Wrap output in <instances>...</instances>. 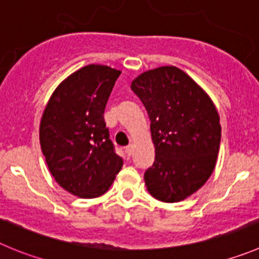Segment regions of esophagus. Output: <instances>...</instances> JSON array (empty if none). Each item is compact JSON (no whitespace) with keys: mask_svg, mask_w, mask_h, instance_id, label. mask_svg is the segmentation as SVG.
Segmentation results:
<instances>
[{"mask_svg":"<svg viewBox=\"0 0 259 259\" xmlns=\"http://www.w3.org/2000/svg\"><path fill=\"white\" fill-rule=\"evenodd\" d=\"M125 152H126L127 156H132L133 152H134V147H133V144H129V146L125 148Z\"/></svg>","mask_w":259,"mask_h":259,"instance_id":"34e87169","label":"esophagus"}]
</instances>
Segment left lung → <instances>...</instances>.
Returning a JSON list of instances; mask_svg holds the SVG:
<instances>
[{
  "instance_id": "1",
  "label": "left lung",
  "mask_w": 259,
  "mask_h": 259,
  "mask_svg": "<svg viewBox=\"0 0 259 259\" xmlns=\"http://www.w3.org/2000/svg\"><path fill=\"white\" fill-rule=\"evenodd\" d=\"M151 120L154 162L144 172L148 192L179 202L202 187L213 171L221 142L216 107L206 92L175 66L149 70L132 87Z\"/></svg>"
}]
</instances>
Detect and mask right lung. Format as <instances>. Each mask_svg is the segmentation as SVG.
<instances>
[{
    "instance_id": "obj_1",
    "label": "right lung",
    "mask_w": 259,
    "mask_h": 259,
    "mask_svg": "<svg viewBox=\"0 0 259 259\" xmlns=\"http://www.w3.org/2000/svg\"><path fill=\"white\" fill-rule=\"evenodd\" d=\"M120 74L102 65L81 67L57 87L43 112L39 139L46 162L57 183L78 197L102 195L121 170L103 117Z\"/></svg>"
}]
</instances>
